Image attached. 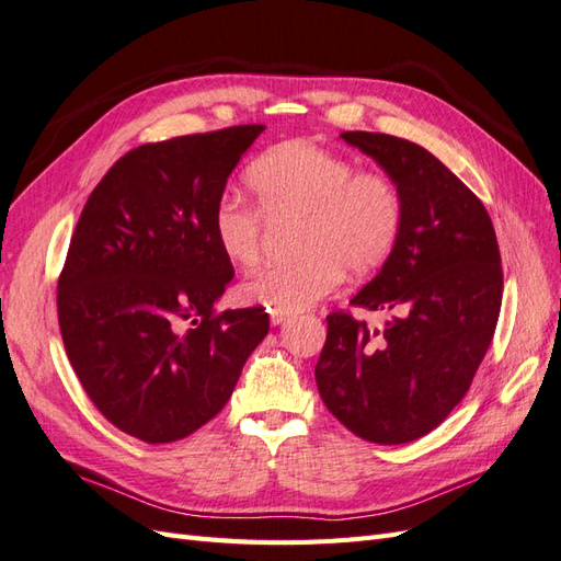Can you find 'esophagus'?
<instances>
[{"mask_svg":"<svg viewBox=\"0 0 561 561\" xmlns=\"http://www.w3.org/2000/svg\"><path fill=\"white\" fill-rule=\"evenodd\" d=\"M286 318H289V314H286V312H279V310H272V312H270V322L275 324V327L282 324Z\"/></svg>","mask_w":561,"mask_h":561,"instance_id":"1","label":"esophagus"}]
</instances>
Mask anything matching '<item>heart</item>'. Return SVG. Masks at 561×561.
Listing matches in <instances>:
<instances>
[{"label": "heart", "instance_id": "b5f03b06", "mask_svg": "<svg viewBox=\"0 0 561 561\" xmlns=\"http://www.w3.org/2000/svg\"><path fill=\"white\" fill-rule=\"evenodd\" d=\"M257 209L225 194L213 208V237L227 261L253 263L263 247V215L300 218L291 261L251 270L239 284L249 306L296 312L332 294L343 270L367 275L386 263L403 227V196L381 170H357L348 156L286 141L261 153L247 168Z\"/></svg>", "mask_w": 561, "mask_h": 561}]
</instances>
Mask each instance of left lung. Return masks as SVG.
Listing matches in <instances>:
<instances>
[{
    "mask_svg": "<svg viewBox=\"0 0 561 561\" xmlns=\"http://www.w3.org/2000/svg\"><path fill=\"white\" fill-rule=\"evenodd\" d=\"M389 172L403 227L379 275L351 304L391 312L371 329L327 314L314 381L327 410L369 443H410L434 431L469 391L491 346L502 265L481 198L434 153L383 133H343Z\"/></svg>",
    "mask_w": 561,
    "mask_h": 561,
    "instance_id": "1",
    "label": "left lung"
}]
</instances>
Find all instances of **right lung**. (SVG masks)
Segmentation results:
<instances>
[{"mask_svg": "<svg viewBox=\"0 0 561 561\" xmlns=\"http://www.w3.org/2000/svg\"><path fill=\"white\" fill-rule=\"evenodd\" d=\"M263 130L141 144L80 213L59 275V329L84 393L127 436L158 445L194 434L227 405L267 336L265 308L215 310L234 267L210 222Z\"/></svg>", "mask_w": 561, "mask_h": 561, "instance_id": "obj_1", "label": "right lung"}]
</instances>
